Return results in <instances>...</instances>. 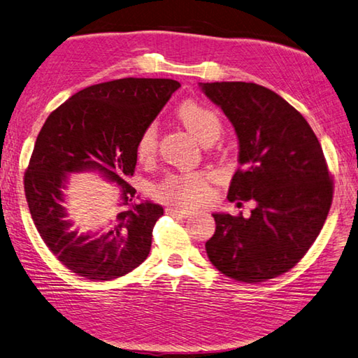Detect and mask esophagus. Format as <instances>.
Here are the masks:
<instances>
[{"mask_svg":"<svg viewBox=\"0 0 358 358\" xmlns=\"http://www.w3.org/2000/svg\"><path fill=\"white\" fill-rule=\"evenodd\" d=\"M167 213L172 214V216H183V217H189L194 214L191 208H183V206H173L171 205L167 208Z\"/></svg>","mask_w":358,"mask_h":358,"instance_id":"34e87169","label":"esophagus"}]
</instances>
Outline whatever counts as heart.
I'll list each match as a JSON object with an SVG mask.
<instances>
[{
    "mask_svg": "<svg viewBox=\"0 0 358 358\" xmlns=\"http://www.w3.org/2000/svg\"><path fill=\"white\" fill-rule=\"evenodd\" d=\"M177 115L187 131L196 136L200 142L217 138L222 129L219 114L197 101H185L178 108ZM136 153L141 161L152 159L157 153V127L153 123L147 125L141 133ZM155 194L173 203H200L210 196V177L205 172L171 173L157 185Z\"/></svg>",
    "mask_w": 358,
    "mask_h": 358,
    "instance_id": "1",
    "label": "heart"
}]
</instances>
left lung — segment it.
I'll use <instances>...</instances> for the list:
<instances>
[{
  "mask_svg": "<svg viewBox=\"0 0 358 358\" xmlns=\"http://www.w3.org/2000/svg\"><path fill=\"white\" fill-rule=\"evenodd\" d=\"M235 127L239 164L229 200H253L250 217L214 213L205 249L214 268L258 283L301 262L332 205L334 181L313 129L297 109L255 83H200Z\"/></svg>",
  "mask_w": 358,
  "mask_h": 358,
  "instance_id": "obj_1",
  "label": "left lung"
}]
</instances>
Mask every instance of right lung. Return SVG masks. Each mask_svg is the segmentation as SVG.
<instances>
[{
	"label": "right lung",
	"mask_w": 358,
	"mask_h": 358,
	"mask_svg": "<svg viewBox=\"0 0 358 358\" xmlns=\"http://www.w3.org/2000/svg\"><path fill=\"white\" fill-rule=\"evenodd\" d=\"M180 83L166 78H123L80 90L56 108L37 136L24 172V196L38 235L51 253L87 280H114L150 253L162 206L134 200L133 177L141 133L157 119ZM96 170L121 186L115 225L99 237L71 229L62 187L69 173Z\"/></svg>",
	"instance_id": "right-lung-1"
}]
</instances>
